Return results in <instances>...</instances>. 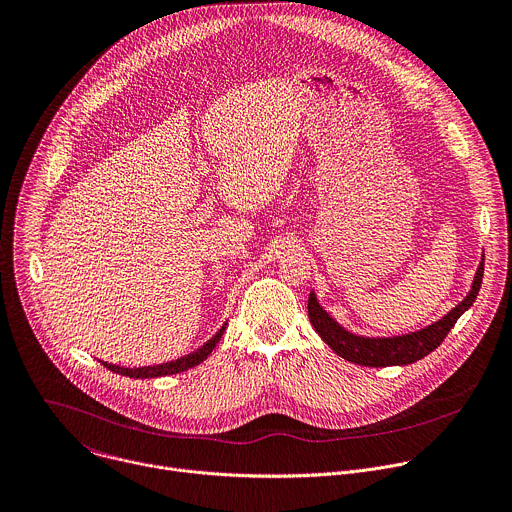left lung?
Wrapping results in <instances>:
<instances>
[{"label":"left lung","mask_w":512,"mask_h":512,"mask_svg":"<svg viewBox=\"0 0 512 512\" xmlns=\"http://www.w3.org/2000/svg\"><path fill=\"white\" fill-rule=\"evenodd\" d=\"M482 273H484V259L480 261V265L476 269L472 289L450 313H446L436 323H432L420 331L406 333V335H396V337L356 335V333L344 329L333 317H329V313L319 305L313 291L309 293V301H307L309 321L323 342L337 356H342L344 360H348L352 364L368 366V368L414 364V362L422 360L424 356H428L430 352H434L444 342V337L454 327L456 319L474 303V299L480 291Z\"/></svg>","instance_id":"obj_1"}]
</instances>
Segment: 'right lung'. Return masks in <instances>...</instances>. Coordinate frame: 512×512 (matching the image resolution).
<instances>
[{"instance_id":"add662e5","label":"right lung","mask_w":512,"mask_h":512,"mask_svg":"<svg viewBox=\"0 0 512 512\" xmlns=\"http://www.w3.org/2000/svg\"><path fill=\"white\" fill-rule=\"evenodd\" d=\"M227 323L209 339L207 344H203L197 352L189 354V356H183L175 362H166V364H158V366H146V368H120V366H114V364H108V362H102L110 372L114 374H120V376H126V378H136V380H144V378H160V376H173V374H179V372H185V370H191L195 366H199L201 362H205L209 358V354L215 350V346L219 344V339L225 331Z\"/></svg>"}]
</instances>
